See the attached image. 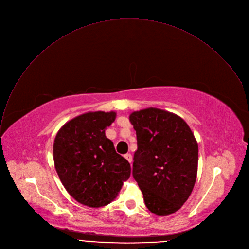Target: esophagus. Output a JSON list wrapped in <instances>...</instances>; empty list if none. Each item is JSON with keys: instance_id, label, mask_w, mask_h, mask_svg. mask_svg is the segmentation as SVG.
<instances>
[{"instance_id": "esophagus-1", "label": "esophagus", "mask_w": 249, "mask_h": 249, "mask_svg": "<svg viewBox=\"0 0 249 249\" xmlns=\"http://www.w3.org/2000/svg\"><path fill=\"white\" fill-rule=\"evenodd\" d=\"M124 158L131 164V162H132V156H131V154H129V153L125 154V155H124Z\"/></svg>"}]
</instances>
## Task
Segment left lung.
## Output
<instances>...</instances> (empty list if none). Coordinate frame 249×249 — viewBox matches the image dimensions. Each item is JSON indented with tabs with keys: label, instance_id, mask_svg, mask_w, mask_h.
<instances>
[{
	"label": "left lung",
	"instance_id": "left-lung-1",
	"mask_svg": "<svg viewBox=\"0 0 249 249\" xmlns=\"http://www.w3.org/2000/svg\"><path fill=\"white\" fill-rule=\"evenodd\" d=\"M137 150L132 175L146 207L157 216L181 208L194 187L198 168V144L179 116L158 108L132 112Z\"/></svg>",
	"mask_w": 249,
	"mask_h": 249
}]
</instances>
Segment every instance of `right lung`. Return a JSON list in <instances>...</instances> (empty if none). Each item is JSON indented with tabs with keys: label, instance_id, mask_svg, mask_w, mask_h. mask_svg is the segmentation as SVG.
I'll use <instances>...</instances> for the list:
<instances>
[{
	"label": "right lung",
	"instance_id": "right-lung-1",
	"mask_svg": "<svg viewBox=\"0 0 249 249\" xmlns=\"http://www.w3.org/2000/svg\"><path fill=\"white\" fill-rule=\"evenodd\" d=\"M116 117L114 111L84 113L66 123L54 140V163L63 185L73 199L91 208L115 200L130 177L129 163L105 133Z\"/></svg>",
	"mask_w": 249,
	"mask_h": 249
}]
</instances>
